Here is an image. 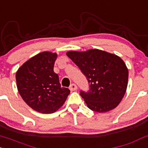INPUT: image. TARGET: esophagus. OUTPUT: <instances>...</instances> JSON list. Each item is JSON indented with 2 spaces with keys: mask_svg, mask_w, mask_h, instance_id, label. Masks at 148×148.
Masks as SVG:
<instances>
[{
  "mask_svg": "<svg viewBox=\"0 0 148 148\" xmlns=\"http://www.w3.org/2000/svg\"><path fill=\"white\" fill-rule=\"evenodd\" d=\"M69 89H70V90H71V91H74V90H76L77 89V85H76V84H71L70 86H69Z\"/></svg>",
  "mask_w": 148,
  "mask_h": 148,
  "instance_id": "1",
  "label": "esophagus"
}]
</instances>
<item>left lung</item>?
Wrapping results in <instances>:
<instances>
[{
	"label": "left lung",
	"mask_w": 148,
	"mask_h": 148,
	"mask_svg": "<svg viewBox=\"0 0 148 148\" xmlns=\"http://www.w3.org/2000/svg\"><path fill=\"white\" fill-rule=\"evenodd\" d=\"M66 56L86 77L90 89L80 95L87 107L97 112H107L118 106L127 88L129 71L123 60L98 49L69 51Z\"/></svg>",
	"instance_id": "1"
}]
</instances>
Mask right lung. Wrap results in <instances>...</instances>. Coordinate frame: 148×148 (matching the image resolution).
Instances as JSON below:
<instances>
[{
    "mask_svg": "<svg viewBox=\"0 0 148 148\" xmlns=\"http://www.w3.org/2000/svg\"><path fill=\"white\" fill-rule=\"evenodd\" d=\"M58 54L42 52L24 63L16 73L19 95L35 111L51 114L64 103L70 90L61 87L53 71Z\"/></svg>",
    "mask_w": 148,
    "mask_h": 148,
    "instance_id": "1",
    "label": "right lung"
}]
</instances>
